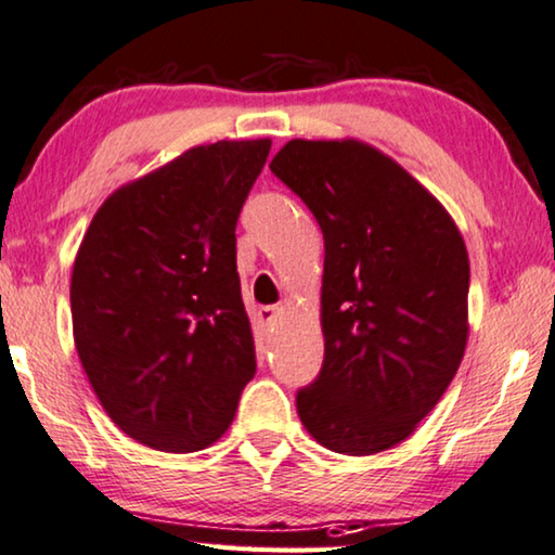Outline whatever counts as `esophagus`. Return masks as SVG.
Returning <instances> with one entry per match:
<instances>
[{"instance_id": "1", "label": "esophagus", "mask_w": 555, "mask_h": 555, "mask_svg": "<svg viewBox=\"0 0 555 555\" xmlns=\"http://www.w3.org/2000/svg\"><path fill=\"white\" fill-rule=\"evenodd\" d=\"M280 315H283V308H280V305H268V308H260L258 323L262 327H275Z\"/></svg>"}]
</instances>
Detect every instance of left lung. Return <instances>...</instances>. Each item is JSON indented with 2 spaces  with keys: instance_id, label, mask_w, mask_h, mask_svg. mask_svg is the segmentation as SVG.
Segmentation results:
<instances>
[{
  "instance_id": "left-lung-1",
  "label": "left lung",
  "mask_w": 555,
  "mask_h": 555,
  "mask_svg": "<svg viewBox=\"0 0 555 555\" xmlns=\"http://www.w3.org/2000/svg\"><path fill=\"white\" fill-rule=\"evenodd\" d=\"M270 170L325 240V360L297 392V415L327 451L396 448L443 398L468 343L461 230L428 188L363 140H291Z\"/></svg>"
}]
</instances>
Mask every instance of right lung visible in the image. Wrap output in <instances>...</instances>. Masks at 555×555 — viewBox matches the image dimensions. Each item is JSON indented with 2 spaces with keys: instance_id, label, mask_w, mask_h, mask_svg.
Masks as SVG:
<instances>
[{
  "instance_id": "add662e5",
  "label": "right lung",
  "mask_w": 555,
  "mask_h": 555,
  "mask_svg": "<svg viewBox=\"0 0 555 555\" xmlns=\"http://www.w3.org/2000/svg\"><path fill=\"white\" fill-rule=\"evenodd\" d=\"M270 138L184 150L100 205L72 268V335L125 436L195 453L224 436L255 375L235 224Z\"/></svg>"
}]
</instances>
